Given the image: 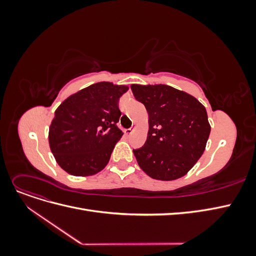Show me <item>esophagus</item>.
Listing matches in <instances>:
<instances>
[{"instance_id":"34e87169","label":"esophagus","mask_w":256,"mask_h":256,"mask_svg":"<svg viewBox=\"0 0 256 256\" xmlns=\"http://www.w3.org/2000/svg\"><path fill=\"white\" fill-rule=\"evenodd\" d=\"M136 129V126H132V128H129V129H126L125 131H124V132H125V134L126 136H130L131 134L134 132V130Z\"/></svg>"}]
</instances>
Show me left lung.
<instances>
[{"label": "left lung", "instance_id": "1", "mask_svg": "<svg viewBox=\"0 0 256 256\" xmlns=\"http://www.w3.org/2000/svg\"><path fill=\"white\" fill-rule=\"evenodd\" d=\"M131 90L148 114L146 142L134 150L138 166L154 180L184 176L203 154L210 134L205 106L166 84H132Z\"/></svg>", "mask_w": 256, "mask_h": 256}]
</instances>
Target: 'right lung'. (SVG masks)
Listing matches in <instances>:
<instances>
[{
	"instance_id": "obj_1",
	"label": "right lung",
	"mask_w": 256,
	"mask_h": 256,
	"mask_svg": "<svg viewBox=\"0 0 256 256\" xmlns=\"http://www.w3.org/2000/svg\"><path fill=\"white\" fill-rule=\"evenodd\" d=\"M129 90L112 82L92 84L62 102L49 127V145L58 164L74 176H92L110 160L124 134L116 126L118 100Z\"/></svg>"
}]
</instances>
